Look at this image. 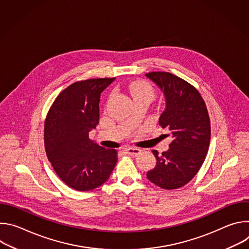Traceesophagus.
I'll list each match as a JSON object with an SVG mask.
<instances>
[{
    "instance_id": "esophagus-1",
    "label": "esophagus",
    "mask_w": 249,
    "mask_h": 249,
    "mask_svg": "<svg viewBox=\"0 0 249 249\" xmlns=\"http://www.w3.org/2000/svg\"><path fill=\"white\" fill-rule=\"evenodd\" d=\"M125 151H126V153H127L129 156H132V157H136V156H138V155L141 153V150H140V149L134 148V147L126 148Z\"/></svg>"
}]
</instances>
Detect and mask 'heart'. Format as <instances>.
<instances>
[{"label": "heart", "mask_w": 249, "mask_h": 249, "mask_svg": "<svg viewBox=\"0 0 249 249\" xmlns=\"http://www.w3.org/2000/svg\"><path fill=\"white\" fill-rule=\"evenodd\" d=\"M129 89H130V92H131V94L133 95L134 98L145 96V97H149V98L153 99L154 94H155L153 88L145 82L132 83L129 86Z\"/></svg>", "instance_id": "b5f03b06"}]
</instances>
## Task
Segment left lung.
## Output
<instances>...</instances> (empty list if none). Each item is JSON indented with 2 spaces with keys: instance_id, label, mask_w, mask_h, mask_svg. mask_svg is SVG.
Masks as SVG:
<instances>
[{
  "instance_id": "8db88e82",
  "label": "left lung",
  "mask_w": 249,
  "mask_h": 249,
  "mask_svg": "<svg viewBox=\"0 0 249 249\" xmlns=\"http://www.w3.org/2000/svg\"><path fill=\"white\" fill-rule=\"evenodd\" d=\"M165 96V110L159 123L171 132L172 142L166 152L154 150L157 165L148 171V179L166 190L187 184L201 168L210 145L211 124L207 106L195 87L168 72H151Z\"/></svg>"
}]
</instances>
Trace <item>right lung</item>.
I'll use <instances>...</instances> for the list:
<instances>
[{"label": "right lung", "mask_w": 249, "mask_h": 249, "mask_svg": "<svg viewBox=\"0 0 249 249\" xmlns=\"http://www.w3.org/2000/svg\"><path fill=\"white\" fill-rule=\"evenodd\" d=\"M115 78L89 79L70 85L52 103L44 124L47 158L60 179L89 191L109 178L117 151L93 144L89 133L99 123V97Z\"/></svg>", "instance_id": "right-lung-1"}]
</instances>
